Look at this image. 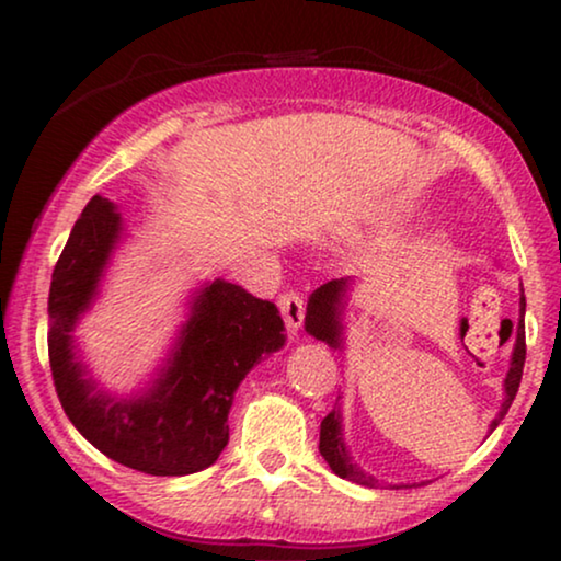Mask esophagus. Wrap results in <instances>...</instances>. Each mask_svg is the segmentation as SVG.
Instances as JSON below:
<instances>
[{
	"label": "esophagus",
	"instance_id": "obj_1",
	"mask_svg": "<svg viewBox=\"0 0 561 561\" xmlns=\"http://www.w3.org/2000/svg\"><path fill=\"white\" fill-rule=\"evenodd\" d=\"M278 309H280V317L286 321L288 329H296L301 327L304 321V311H306V304H304V296L296 294V290H286V294L278 296Z\"/></svg>",
	"mask_w": 561,
	"mask_h": 561
}]
</instances>
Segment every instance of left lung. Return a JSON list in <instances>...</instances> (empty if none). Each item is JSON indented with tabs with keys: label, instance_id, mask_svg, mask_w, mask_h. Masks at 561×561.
<instances>
[{
	"label": "left lung",
	"instance_id": "obj_1",
	"mask_svg": "<svg viewBox=\"0 0 561 561\" xmlns=\"http://www.w3.org/2000/svg\"><path fill=\"white\" fill-rule=\"evenodd\" d=\"M344 286L347 280H329L324 286L313 290V296L309 298V311H306V332L317 336V340L327 342L329 347H340V298L344 294ZM526 311V298L520 296V313ZM524 324V319H520ZM524 363H526V340L524 332L518 334L516 350H513V363L508 370V378H505V401L503 409L497 413V419L490 424V428H495L501 424L505 413H508L513 398L518 393L520 386V375H524ZM319 451L321 457L327 459V465L332 467L334 474H340L344 480L359 482V485L375 488L378 480L367 478V474L359 470L357 465L350 462L347 449H344L342 442V426H340V411L327 413L324 421H321V434H319Z\"/></svg>",
	"mask_w": 561,
	"mask_h": 561
}]
</instances>
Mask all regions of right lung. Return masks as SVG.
Listing matches in <instances>:
<instances>
[{
    "label": "right lung",
    "instance_id": "1",
    "mask_svg": "<svg viewBox=\"0 0 561 561\" xmlns=\"http://www.w3.org/2000/svg\"><path fill=\"white\" fill-rule=\"evenodd\" d=\"M119 237V214L94 196L76 219L53 267L48 357L53 386L71 424L129 470L179 478L217 462L229 442V405L237 386L263 355L280 350L283 319L275 304L234 283L214 280L196 298L171 367L145 398L112 403L81 378L71 329L94 296Z\"/></svg>",
    "mask_w": 561,
    "mask_h": 561
}]
</instances>
